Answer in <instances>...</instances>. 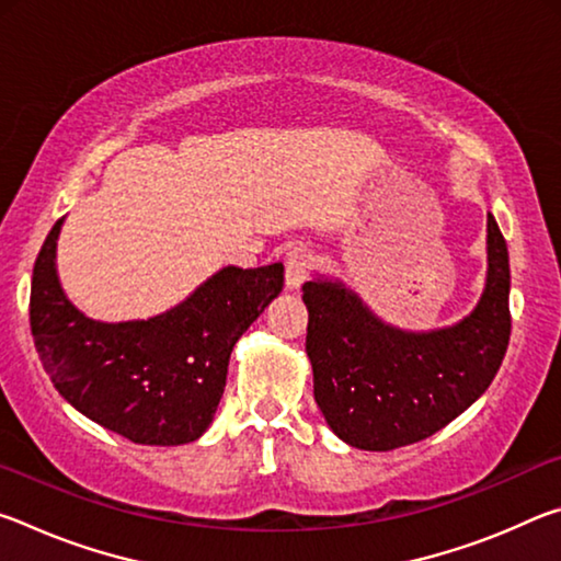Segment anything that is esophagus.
<instances>
[{"label": "esophagus", "mask_w": 561, "mask_h": 561, "mask_svg": "<svg viewBox=\"0 0 561 561\" xmlns=\"http://www.w3.org/2000/svg\"><path fill=\"white\" fill-rule=\"evenodd\" d=\"M314 260L317 254L314 250H309L307 244H297L287 252V260H284V270H287V287L289 289H299L304 282H307L309 272L314 270Z\"/></svg>", "instance_id": "1"}]
</instances>
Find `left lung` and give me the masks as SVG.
Masks as SVG:
<instances>
[{
    "label": "left lung",
    "mask_w": 561,
    "mask_h": 561,
    "mask_svg": "<svg viewBox=\"0 0 561 561\" xmlns=\"http://www.w3.org/2000/svg\"><path fill=\"white\" fill-rule=\"evenodd\" d=\"M307 354L329 428L360 450L431 438L488 391L510 344V260L488 215L485 291L455 327L401 331L383 324L341 282L304 284Z\"/></svg>",
    "instance_id": "obj_1"
}]
</instances>
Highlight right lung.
I'll use <instances>...</instances> for the list:
<instances>
[{"label": "right lung", "mask_w": 561, "mask_h": 561, "mask_svg": "<svg viewBox=\"0 0 561 561\" xmlns=\"http://www.w3.org/2000/svg\"><path fill=\"white\" fill-rule=\"evenodd\" d=\"M59 220L34 262L30 324L44 371L76 411L140 445L197 440L220 403L227 364L284 287V267H225L165 314L103 324L56 277Z\"/></svg>", "instance_id": "1"}]
</instances>
